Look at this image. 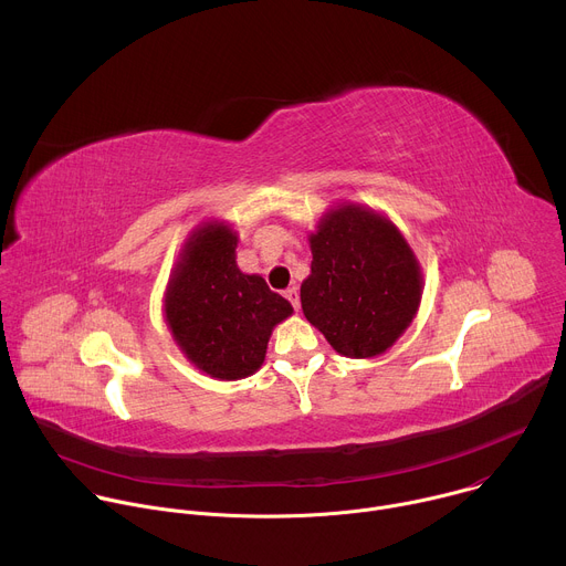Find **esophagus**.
I'll return each instance as SVG.
<instances>
[{
    "mask_svg": "<svg viewBox=\"0 0 566 566\" xmlns=\"http://www.w3.org/2000/svg\"><path fill=\"white\" fill-rule=\"evenodd\" d=\"M284 295H286V300L293 304V308L297 311V308H300V291H297V286H289V289L284 291Z\"/></svg>",
    "mask_w": 566,
    "mask_h": 566,
    "instance_id": "34e87169",
    "label": "esophagus"
}]
</instances>
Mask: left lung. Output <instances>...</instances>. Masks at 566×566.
<instances>
[{
  "label": "left lung",
  "mask_w": 566,
  "mask_h": 566,
  "mask_svg": "<svg viewBox=\"0 0 566 566\" xmlns=\"http://www.w3.org/2000/svg\"><path fill=\"white\" fill-rule=\"evenodd\" d=\"M311 275L300 286L304 317L347 358L385 354L412 325L423 269L380 210L340 201L308 232Z\"/></svg>",
  "instance_id": "8db88e82"
}]
</instances>
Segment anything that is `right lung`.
Returning a JSON list of instances; mask_svg holds the SVG:
<instances>
[{"instance_id":"1","label":"right lung","mask_w":566,"mask_h":566,"mask_svg":"<svg viewBox=\"0 0 566 566\" xmlns=\"http://www.w3.org/2000/svg\"><path fill=\"white\" fill-rule=\"evenodd\" d=\"M237 230L201 221L184 241L164 293L166 325L190 365L217 380L253 376L293 306L237 266Z\"/></svg>"}]
</instances>
